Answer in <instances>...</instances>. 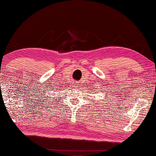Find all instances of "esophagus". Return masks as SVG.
<instances>
[{"mask_svg":"<svg viewBox=\"0 0 156 156\" xmlns=\"http://www.w3.org/2000/svg\"><path fill=\"white\" fill-rule=\"evenodd\" d=\"M78 85V83H77V82H75V83H74V86H75V87H76V86Z\"/></svg>","mask_w":156,"mask_h":156,"instance_id":"esophagus-1","label":"esophagus"}]
</instances>
